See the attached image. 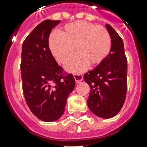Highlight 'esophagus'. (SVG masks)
<instances>
[{
	"label": "esophagus",
	"instance_id": "1",
	"mask_svg": "<svg viewBox=\"0 0 147 147\" xmlns=\"http://www.w3.org/2000/svg\"><path fill=\"white\" fill-rule=\"evenodd\" d=\"M74 78H75L77 83H79L83 80V76L80 75V74H76V75H74Z\"/></svg>",
	"mask_w": 147,
	"mask_h": 147
}]
</instances>
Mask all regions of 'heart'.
<instances>
[{
  "instance_id": "obj_1",
  "label": "heart",
  "mask_w": 147,
  "mask_h": 147,
  "mask_svg": "<svg viewBox=\"0 0 147 147\" xmlns=\"http://www.w3.org/2000/svg\"><path fill=\"white\" fill-rule=\"evenodd\" d=\"M51 53L59 63H65V69L80 73L91 65L100 64L111 50V38L106 28L85 21L66 24L61 33H53L49 38Z\"/></svg>"
}]
</instances>
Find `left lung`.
<instances>
[{
    "instance_id": "8db88e82",
    "label": "left lung",
    "mask_w": 147,
    "mask_h": 147,
    "mask_svg": "<svg viewBox=\"0 0 147 147\" xmlns=\"http://www.w3.org/2000/svg\"><path fill=\"white\" fill-rule=\"evenodd\" d=\"M111 38V50L106 59L84 74L90 86L88 106L96 116L110 119L123 107L127 93V59L124 43L115 29L107 24Z\"/></svg>"
}]
</instances>
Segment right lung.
<instances>
[{
  "label": "right lung",
  "instance_id": "obj_1",
  "mask_svg": "<svg viewBox=\"0 0 147 147\" xmlns=\"http://www.w3.org/2000/svg\"><path fill=\"white\" fill-rule=\"evenodd\" d=\"M59 20H45L34 28L22 47L21 75L26 103L41 121H57L63 115L67 98L76 86L71 74L63 76L49 48L52 28Z\"/></svg>",
  "mask_w": 147,
  "mask_h": 147
}]
</instances>
